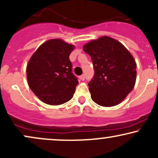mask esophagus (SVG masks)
Listing matches in <instances>:
<instances>
[{"label":"esophagus","mask_w":158,"mask_h":158,"mask_svg":"<svg viewBox=\"0 0 158 158\" xmlns=\"http://www.w3.org/2000/svg\"><path fill=\"white\" fill-rule=\"evenodd\" d=\"M85 75L84 74H83V75H81V76H80V79L81 80V81H84L85 80Z\"/></svg>","instance_id":"esophagus-1"}]
</instances>
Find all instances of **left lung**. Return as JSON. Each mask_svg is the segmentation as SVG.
<instances>
[{
	"label": "left lung",
	"mask_w": 158,
	"mask_h": 158,
	"mask_svg": "<svg viewBox=\"0 0 158 158\" xmlns=\"http://www.w3.org/2000/svg\"><path fill=\"white\" fill-rule=\"evenodd\" d=\"M94 69L88 83L92 100L104 107L119 104L131 92L136 80V63L122 43L102 36L83 46Z\"/></svg>",
	"instance_id": "8db88e82"
}]
</instances>
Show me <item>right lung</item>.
<instances>
[{"label":"right lung","instance_id":"add662e5","mask_svg":"<svg viewBox=\"0 0 158 158\" xmlns=\"http://www.w3.org/2000/svg\"><path fill=\"white\" fill-rule=\"evenodd\" d=\"M74 48L61 40H50L39 47L29 60L26 69L28 85L46 104L58 106L73 98L78 84L69 60Z\"/></svg>","mask_w":158,"mask_h":158}]
</instances>
